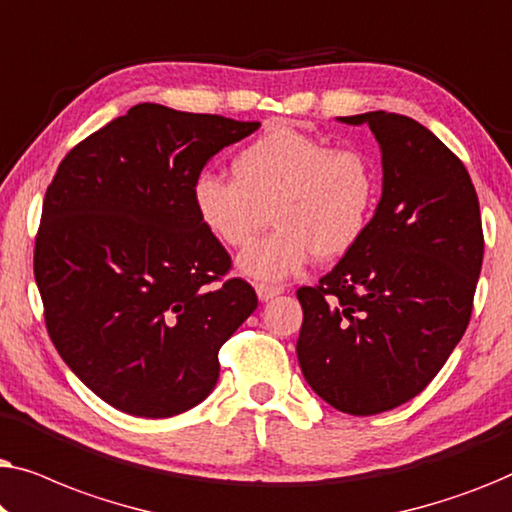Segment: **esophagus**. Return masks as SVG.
<instances>
[{
	"mask_svg": "<svg viewBox=\"0 0 512 512\" xmlns=\"http://www.w3.org/2000/svg\"><path fill=\"white\" fill-rule=\"evenodd\" d=\"M282 291H284V286H279V284H256V293L261 300H272Z\"/></svg>",
	"mask_w": 512,
	"mask_h": 512,
	"instance_id": "1",
	"label": "esophagus"
}]
</instances>
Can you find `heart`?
<instances>
[{
    "mask_svg": "<svg viewBox=\"0 0 512 512\" xmlns=\"http://www.w3.org/2000/svg\"><path fill=\"white\" fill-rule=\"evenodd\" d=\"M233 174L202 172L193 207L226 247H244L272 221L277 230L251 244L240 270L258 282L296 275L312 256L333 261L363 240L380 177L366 151L277 125L237 151Z\"/></svg>",
    "mask_w": 512,
    "mask_h": 512,
    "instance_id": "heart-1",
    "label": "heart"
}]
</instances>
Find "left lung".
Listing matches in <instances>:
<instances>
[{"label": "left lung", "instance_id": "8db88e82", "mask_svg": "<svg viewBox=\"0 0 512 512\" xmlns=\"http://www.w3.org/2000/svg\"><path fill=\"white\" fill-rule=\"evenodd\" d=\"M382 149V198L363 240L300 286V370L335 410L366 417L424 391L473 312L485 237L464 163L424 125L368 111Z\"/></svg>", "mask_w": 512, "mask_h": 512}]
</instances>
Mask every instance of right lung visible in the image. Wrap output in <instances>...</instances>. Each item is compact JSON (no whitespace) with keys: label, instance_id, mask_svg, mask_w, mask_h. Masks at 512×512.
<instances>
[{"label":"right lung","instance_id":"1","mask_svg":"<svg viewBox=\"0 0 512 512\" xmlns=\"http://www.w3.org/2000/svg\"><path fill=\"white\" fill-rule=\"evenodd\" d=\"M258 125L137 104L76 144L46 188L34 242L46 331L116 410L160 419L205 401L221 345L258 307L193 207L207 160Z\"/></svg>","mask_w":512,"mask_h":512}]
</instances>
